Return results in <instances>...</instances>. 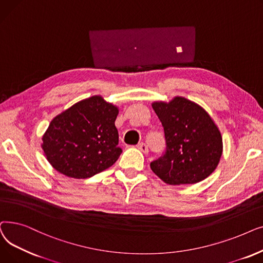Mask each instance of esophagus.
<instances>
[{
	"mask_svg": "<svg viewBox=\"0 0 263 263\" xmlns=\"http://www.w3.org/2000/svg\"><path fill=\"white\" fill-rule=\"evenodd\" d=\"M137 147H138L141 152H143L144 154H146L147 152H148V147H147V145L145 144V143H143V142H141V143H139L138 145H137Z\"/></svg>",
	"mask_w": 263,
	"mask_h": 263,
	"instance_id": "34e87169",
	"label": "esophagus"
}]
</instances>
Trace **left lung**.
<instances>
[{
	"label": "left lung",
	"mask_w": 263,
	"mask_h": 263,
	"mask_svg": "<svg viewBox=\"0 0 263 263\" xmlns=\"http://www.w3.org/2000/svg\"><path fill=\"white\" fill-rule=\"evenodd\" d=\"M152 107L165 133L166 151L151 162L156 176L170 185L195 184L206 179L219 162L222 139L208 112L177 96Z\"/></svg>",
	"instance_id": "left-lung-1"
}]
</instances>
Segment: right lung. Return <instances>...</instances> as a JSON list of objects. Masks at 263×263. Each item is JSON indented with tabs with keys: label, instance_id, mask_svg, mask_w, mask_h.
Instances as JSON below:
<instances>
[{
	"label": "right lung",
	"instance_id": "add662e5",
	"mask_svg": "<svg viewBox=\"0 0 263 263\" xmlns=\"http://www.w3.org/2000/svg\"><path fill=\"white\" fill-rule=\"evenodd\" d=\"M118 115V107L97 95L62 112L43 136L48 161L73 179L91 178L111 167L122 153L115 124Z\"/></svg>",
	"mask_w": 263,
	"mask_h": 263
}]
</instances>
